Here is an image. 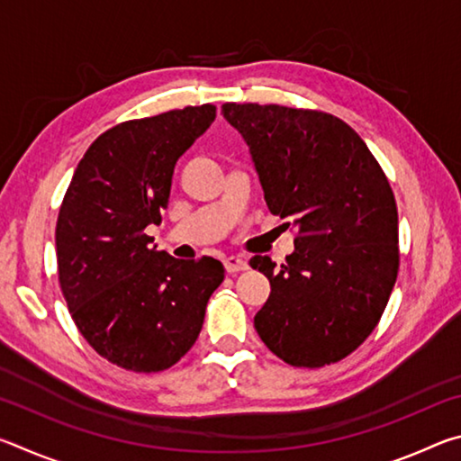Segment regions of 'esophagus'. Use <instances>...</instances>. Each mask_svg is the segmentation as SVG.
<instances>
[{"mask_svg": "<svg viewBox=\"0 0 461 461\" xmlns=\"http://www.w3.org/2000/svg\"><path fill=\"white\" fill-rule=\"evenodd\" d=\"M225 264V270L230 272V275H233V272H241L248 268V260L241 258V256H228V258L223 260Z\"/></svg>", "mask_w": 461, "mask_h": 461, "instance_id": "obj_1", "label": "esophagus"}]
</instances>
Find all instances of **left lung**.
<instances>
[{
    "label": "left lung",
    "mask_w": 461,
    "mask_h": 461,
    "mask_svg": "<svg viewBox=\"0 0 461 461\" xmlns=\"http://www.w3.org/2000/svg\"><path fill=\"white\" fill-rule=\"evenodd\" d=\"M244 136L272 215L296 230L254 327L272 354L321 368L362 346L378 325L399 275V212L374 154L346 122L319 109L223 104Z\"/></svg>",
    "instance_id": "obj_1"
}]
</instances>
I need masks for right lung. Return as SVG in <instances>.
I'll use <instances>...</instances> for the list:
<instances>
[{
    "label": "right lung",
    "instance_id": "add662e5",
    "mask_svg": "<svg viewBox=\"0 0 461 461\" xmlns=\"http://www.w3.org/2000/svg\"><path fill=\"white\" fill-rule=\"evenodd\" d=\"M215 120V105H189L122 122L85 152L57 220L59 283L77 330L123 370L175 366L197 341L220 260H176L148 248L162 221L175 165Z\"/></svg>",
    "mask_w": 461,
    "mask_h": 461
}]
</instances>
